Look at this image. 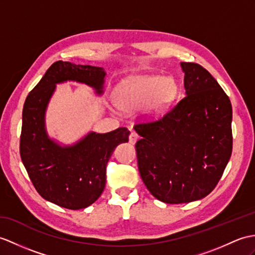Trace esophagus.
Instances as JSON below:
<instances>
[{
  "mask_svg": "<svg viewBox=\"0 0 255 255\" xmlns=\"http://www.w3.org/2000/svg\"><path fill=\"white\" fill-rule=\"evenodd\" d=\"M138 139H139V135H138L137 132H135V131L130 132V135H129V142H130V143L134 144L135 142H137Z\"/></svg>",
  "mask_w": 255,
  "mask_h": 255,
  "instance_id": "1",
  "label": "esophagus"
}]
</instances>
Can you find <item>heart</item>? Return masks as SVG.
Masks as SVG:
<instances>
[{
  "mask_svg": "<svg viewBox=\"0 0 255 255\" xmlns=\"http://www.w3.org/2000/svg\"><path fill=\"white\" fill-rule=\"evenodd\" d=\"M178 92L173 77L141 75L121 81L114 90L118 109L132 112L143 106V115L150 121L161 118Z\"/></svg>",
  "mask_w": 255,
  "mask_h": 255,
  "instance_id": "obj_1",
  "label": "heart"
}]
</instances>
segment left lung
<instances>
[{"label": "left lung", "mask_w": 255, "mask_h": 255, "mask_svg": "<svg viewBox=\"0 0 255 255\" xmlns=\"http://www.w3.org/2000/svg\"><path fill=\"white\" fill-rule=\"evenodd\" d=\"M186 97L157 122L138 124L142 180L153 197L180 204L203 199L220 181L233 151V109L208 70L180 63Z\"/></svg>", "instance_id": "1"}]
</instances>
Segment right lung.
I'll use <instances>...</instances> for the list:
<instances>
[{
  "label": "right lung",
  "mask_w": 255,
  "mask_h": 255,
  "mask_svg": "<svg viewBox=\"0 0 255 255\" xmlns=\"http://www.w3.org/2000/svg\"><path fill=\"white\" fill-rule=\"evenodd\" d=\"M104 68L57 61L51 65L23 104L20 157L35 190L46 201L69 210L86 209L102 194L106 164L115 147L128 142L129 130L88 132L73 144H62L46 131L45 113L56 85L76 81L103 93Z\"/></svg>",
  "instance_id": "obj_1"
}]
</instances>
